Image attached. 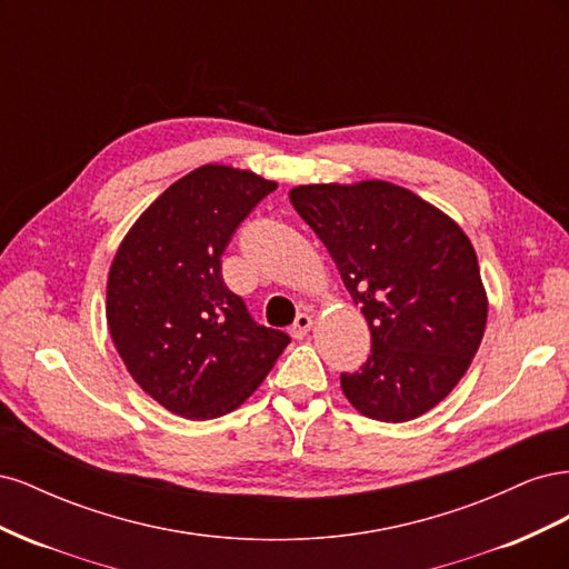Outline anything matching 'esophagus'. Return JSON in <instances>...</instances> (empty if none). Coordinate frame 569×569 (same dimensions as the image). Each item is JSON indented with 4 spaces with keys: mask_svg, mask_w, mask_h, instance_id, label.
Listing matches in <instances>:
<instances>
[{
    "mask_svg": "<svg viewBox=\"0 0 569 569\" xmlns=\"http://www.w3.org/2000/svg\"><path fill=\"white\" fill-rule=\"evenodd\" d=\"M311 327H313V316L311 313H299L295 325L289 327V332H291V337L303 339L308 332H311Z\"/></svg>",
    "mask_w": 569,
    "mask_h": 569,
    "instance_id": "obj_1",
    "label": "esophagus"
}]
</instances>
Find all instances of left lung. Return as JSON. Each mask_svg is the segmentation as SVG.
<instances>
[{
    "mask_svg": "<svg viewBox=\"0 0 569 569\" xmlns=\"http://www.w3.org/2000/svg\"><path fill=\"white\" fill-rule=\"evenodd\" d=\"M289 201L370 327L368 360L341 372L347 399L380 422L420 418L460 382L485 337L487 291L468 234L385 180L301 184Z\"/></svg>",
    "mask_w": 569,
    "mask_h": 569,
    "instance_id": "8db88e82",
    "label": "left lung"
}]
</instances>
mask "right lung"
I'll return each instance as SVG.
<instances>
[{
	"mask_svg": "<svg viewBox=\"0 0 569 569\" xmlns=\"http://www.w3.org/2000/svg\"><path fill=\"white\" fill-rule=\"evenodd\" d=\"M274 189L251 170L201 166L170 184L116 251L111 339L132 380L176 416L213 420L242 406L289 343L251 318L220 272L234 230Z\"/></svg>",
	"mask_w": 569,
	"mask_h": 569,
	"instance_id": "1",
	"label": "right lung"
}]
</instances>
